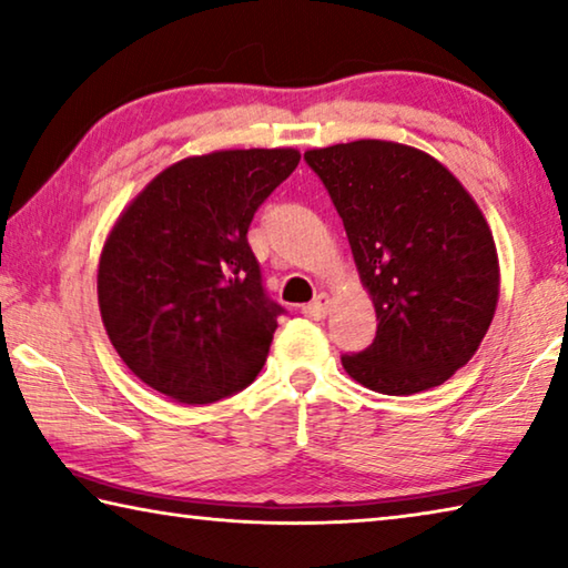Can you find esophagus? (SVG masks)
Returning <instances> with one entry per match:
<instances>
[{"label": "esophagus", "mask_w": 568, "mask_h": 568, "mask_svg": "<svg viewBox=\"0 0 568 568\" xmlns=\"http://www.w3.org/2000/svg\"><path fill=\"white\" fill-rule=\"evenodd\" d=\"M328 305H331V297L321 293L313 303H307L303 307V315H305V318H311V321H323L325 315H328Z\"/></svg>", "instance_id": "34e87169"}]
</instances>
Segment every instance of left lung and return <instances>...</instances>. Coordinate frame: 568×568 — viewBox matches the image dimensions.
<instances>
[{
  "label": "left lung",
  "mask_w": 568,
  "mask_h": 568,
  "mask_svg": "<svg viewBox=\"0 0 568 568\" xmlns=\"http://www.w3.org/2000/svg\"><path fill=\"white\" fill-rule=\"evenodd\" d=\"M376 305L368 348L345 353L361 386L410 396L470 361L494 321L498 257L484 213L426 152L386 140L307 150Z\"/></svg>",
  "instance_id": "obj_1"
}]
</instances>
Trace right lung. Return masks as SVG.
<instances>
[{
	"instance_id": "obj_1",
	"label": "right lung",
	"mask_w": 568,
	"mask_h": 568,
	"mask_svg": "<svg viewBox=\"0 0 568 568\" xmlns=\"http://www.w3.org/2000/svg\"><path fill=\"white\" fill-rule=\"evenodd\" d=\"M301 152L220 150L150 182L102 247L104 331L142 383L180 403L233 396L263 371L277 315L247 227Z\"/></svg>"
}]
</instances>
